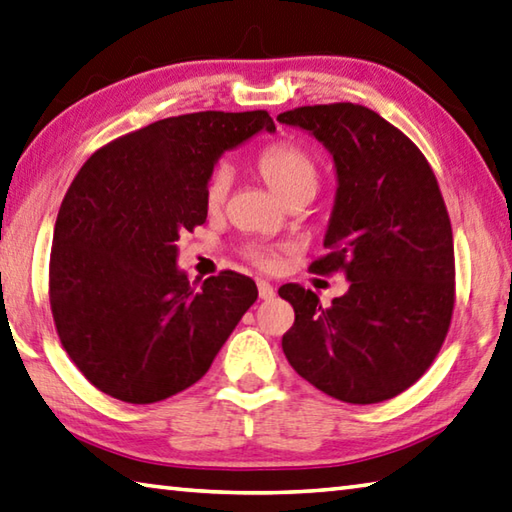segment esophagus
Instances as JSON below:
<instances>
[{
	"label": "esophagus",
	"instance_id": "34e87169",
	"mask_svg": "<svg viewBox=\"0 0 512 512\" xmlns=\"http://www.w3.org/2000/svg\"><path fill=\"white\" fill-rule=\"evenodd\" d=\"M256 285H258V296L263 298V301H272V298L276 296V289H274V285L269 283V281H263V278H258Z\"/></svg>",
	"mask_w": 512,
	"mask_h": 512
}]
</instances>
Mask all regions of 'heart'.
<instances>
[{
  "instance_id": "obj_1",
  "label": "heart",
  "mask_w": 512,
  "mask_h": 512,
  "mask_svg": "<svg viewBox=\"0 0 512 512\" xmlns=\"http://www.w3.org/2000/svg\"><path fill=\"white\" fill-rule=\"evenodd\" d=\"M256 169L260 178L267 182V187L283 202L307 198L310 200L318 182H321V169L310 151L296 142H276L265 151H260L256 160ZM231 187V169L227 165H218L207 180L205 200L209 209H218L223 205ZM249 260L263 269H272L278 265V249L256 247L249 249Z\"/></svg>"
}]
</instances>
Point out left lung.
I'll return each mask as SVG.
<instances>
[{"mask_svg": "<svg viewBox=\"0 0 512 512\" xmlns=\"http://www.w3.org/2000/svg\"><path fill=\"white\" fill-rule=\"evenodd\" d=\"M276 120L330 151V254L310 269H341L350 281L330 307L301 285L278 289L296 314L283 352L305 381L339 401L397 397L435 361L455 305L452 227L435 173L410 138L361 104L298 106Z\"/></svg>", "mask_w": 512, "mask_h": 512, "instance_id": "obj_1", "label": "left lung"}]
</instances>
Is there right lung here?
I'll return each instance as SVG.
<instances>
[{
  "mask_svg": "<svg viewBox=\"0 0 512 512\" xmlns=\"http://www.w3.org/2000/svg\"><path fill=\"white\" fill-rule=\"evenodd\" d=\"M260 131H276L267 111L158 120L95 151L71 182L48 296L66 354L109 397L156 403L187 390L258 298L229 269L189 283L176 240L207 220L218 158Z\"/></svg>",
  "mask_w": 512,
  "mask_h": 512,
  "instance_id": "right-lung-1",
  "label": "right lung"
}]
</instances>
